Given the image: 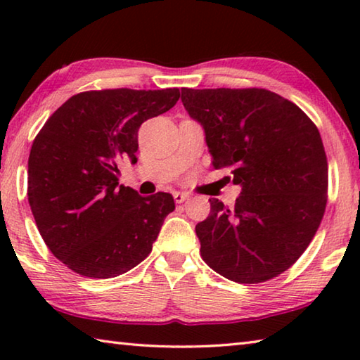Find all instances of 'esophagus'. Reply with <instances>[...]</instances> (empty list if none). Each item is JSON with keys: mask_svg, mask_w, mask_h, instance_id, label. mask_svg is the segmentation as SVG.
<instances>
[{"mask_svg": "<svg viewBox=\"0 0 360 360\" xmlns=\"http://www.w3.org/2000/svg\"><path fill=\"white\" fill-rule=\"evenodd\" d=\"M173 197H174V202L176 203H182V202H186V200H187V193H184V192H174Z\"/></svg>", "mask_w": 360, "mask_h": 360, "instance_id": "esophagus-1", "label": "esophagus"}]
</instances>
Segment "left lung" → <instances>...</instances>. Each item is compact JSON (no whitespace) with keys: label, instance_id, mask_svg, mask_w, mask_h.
I'll list each match as a JSON object with an SVG mask.
<instances>
[{"label":"left lung","instance_id":"8db88e82","mask_svg":"<svg viewBox=\"0 0 360 360\" xmlns=\"http://www.w3.org/2000/svg\"><path fill=\"white\" fill-rule=\"evenodd\" d=\"M203 127L212 167L229 168L241 193L233 208L210 198L195 231L203 260L235 283L257 284L295 264L327 205L324 144L311 119L265 89H182Z\"/></svg>","mask_w":360,"mask_h":360}]
</instances>
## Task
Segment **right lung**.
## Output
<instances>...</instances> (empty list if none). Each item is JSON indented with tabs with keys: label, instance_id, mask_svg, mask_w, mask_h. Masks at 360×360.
I'll return each instance as SVG.
<instances>
[{
	"label": "right lung",
	"instance_id": "obj_1",
	"mask_svg": "<svg viewBox=\"0 0 360 360\" xmlns=\"http://www.w3.org/2000/svg\"><path fill=\"white\" fill-rule=\"evenodd\" d=\"M178 100L179 89L90 90L65 101L36 135L28 203L42 240L70 270L114 278L150 254L174 200L119 184V163H136L139 127Z\"/></svg>",
	"mask_w": 360,
	"mask_h": 360
}]
</instances>
